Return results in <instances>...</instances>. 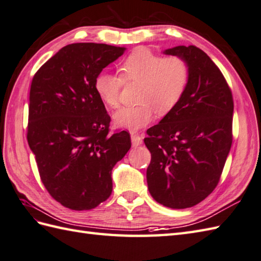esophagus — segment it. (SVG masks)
Returning <instances> with one entry per match:
<instances>
[{"mask_svg":"<svg viewBox=\"0 0 261 261\" xmlns=\"http://www.w3.org/2000/svg\"><path fill=\"white\" fill-rule=\"evenodd\" d=\"M132 143H133V146H138L141 145V144L143 143V140H142V136L138 134V133H132Z\"/></svg>","mask_w":261,"mask_h":261,"instance_id":"34e87169","label":"esophagus"}]
</instances>
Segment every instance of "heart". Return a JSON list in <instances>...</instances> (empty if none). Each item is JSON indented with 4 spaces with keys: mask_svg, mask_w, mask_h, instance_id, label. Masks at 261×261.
<instances>
[{
    "mask_svg": "<svg viewBox=\"0 0 261 261\" xmlns=\"http://www.w3.org/2000/svg\"><path fill=\"white\" fill-rule=\"evenodd\" d=\"M119 76L100 72L95 79V89L108 107L119 105L124 84L138 83L137 106H127L114 114V121L120 127L136 130L149 124L154 109L166 114L183 97L190 79V67L178 56L163 57L146 48H138L119 63Z\"/></svg>",
    "mask_w": 261,
    "mask_h": 261,
    "instance_id": "obj_1",
    "label": "heart"
}]
</instances>
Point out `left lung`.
I'll return each instance as SVG.
<instances>
[{
  "mask_svg": "<svg viewBox=\"0 0 261 261\" xmlns=\"http://www.w3.org/2000/svg\"><path fill=\"white\" fill-rule=\"evenodd\" d=\"M188 62L190 79L177 105L144 138L153 199L171 209L203 201L216 189L232 144L233 98L210 57L195 45L165 50Z\"/></svg>",
  "mask_w": 261,
  "mask_h": 261,
  "instance_id": "1",
  "label": "left lung"
}]
</instances>
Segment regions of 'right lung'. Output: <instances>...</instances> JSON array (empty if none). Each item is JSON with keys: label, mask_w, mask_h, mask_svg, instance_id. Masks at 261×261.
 I'll return each mask as SVG.
<instances>
[{"label": "right lung", "mask_w": 261, "mask_h": 261, "mask_svg": "<svg viewBox=\"0 0 261 261\" xmlns=\"http://www.w3.org/2000/svg\"><path fill=\"white\" fill-rule=\"evenodd\" d=\"M125 48L63 47L34 73L27 138L49 194L68 209L91 210L112 194V170L130 148L126 130L109 134L111 116L95 79Z\"/></svg>", "instance_id": "obj_1"}]
</instances>
